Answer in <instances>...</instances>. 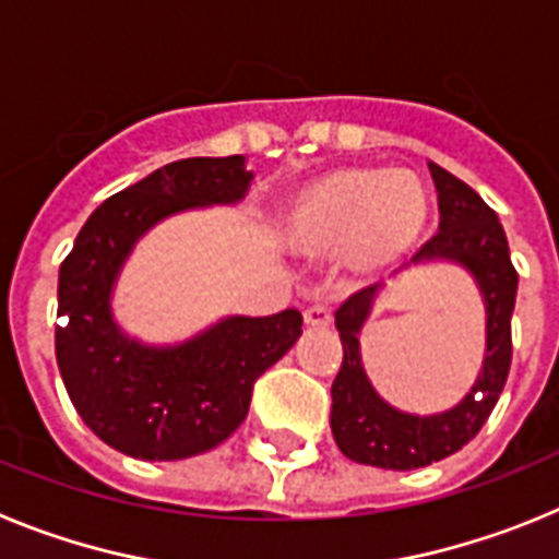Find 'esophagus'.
<instances>
[{
	"instance_id": "34e87169",
	"label": "esophagus",
	"mask_w": 559,
	"mask_h": 559,
	"mask_svg": "<svg viewBox=\"0 0 559 559\" xmlns=\"http://www.w3.org/2000/svg\"><path fill=\"white\" fill-rule=\"evenodd\" d=\"M330 322H333V313H330V308H324V305H310V308L305 310V324H308V328H328Z\"/></svg>"
}]
</instances>
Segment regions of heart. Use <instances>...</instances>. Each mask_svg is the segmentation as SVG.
Listing matches in <instances>:
<instances>
[{"instance_id":"1","label":"heart","mask_w":559,"mask_h":559,"mask_svg":"<svg viewBox=\"0 0 559 559\" xmlns=\"http://www.w3.org/2000/svg\"><path fill=\"white\" fill-rule=\"evenodd\" d=\"M428 201L408 173L341 170L310 187L290 212V229L316 249H344L364 269L406 254L426 226Z\"/></svg>"}]
</instances>
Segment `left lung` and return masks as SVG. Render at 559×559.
<instances>
[{
	"label": "left lung",
	"mask_w": 559,
	"mask_h": 559,
	"mask_svg": "<svg viewBox=\"0 0 559 559\" xmlns=\"http://www.w3.org/2000/svg\"><path fill=\"white\" fill-rule=\"evenodd\" d=\"M428 170L439 195V231L412 257V265L448 260L471 271L487 313V347L476 383L456 406L439 414H408L374 392L360 360V330L383 283L358 290L335 310L344 360L333 380L330 428L344 456L383 471L426 467L467 445L496 408L512 364L510 324L518 274L503 226L473 187L433 162H428Z\"/></svg>",
	"instance_id": "obj_1"
}]
</instances>
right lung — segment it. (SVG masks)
Listing matches in <instances>:
<instances>
[{
    "label": "right lung",
    "mask_w": 559,
    "mask_h": 559,
    "mask_svg": "<svg viewBox=\"0 0 559 559\" xmlns=\"http://www.w3.org/2000/svg\"><path fill=\"white\" fill-rule=\"evenodd\" d=\"M243 156L170 162L103 201L58 274L56 358L81 419L114 451L176 462L212 451L249 414L254 380L302 335V313L226 316L179 344H145L117 324L114 285L140 237L170 215L237 204Z\"/></svg>",
    "instance_id": "obj_1"
}]
</instances>
